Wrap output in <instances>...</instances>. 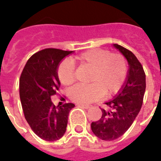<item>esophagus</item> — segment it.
Returning a JSON list of instances; mask_svg holds the SVG:
<instances>
[{
  "label": "esophagus",
  "instance_id": "1",
  "mask_svg": "<svg viewBox=\"0 0 161 161\" xmlns=\"http://www.w3.org/2000/svg\"><path fill=\"white\" fill-rule=\"evenodd\" d=\"M78 106L83 107V108H85V109H88V108H90V106L87 105V104H82V103H78Z\"/></svg>",
  "mask_w": 161,
  "mask_h": 161
}]
</instances>
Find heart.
I'll return each instance as SVG.
<instances>
[{
    "mask_svg": "<svg viewBox=\"0 0 161 161\" xmlns=\"http://www.w3.org/2000/svg\"><path fill=\"white\" fill-rule=\"evenodd\" d=\"M73 63L91 70L88 85H76L70 88L69 97L73 101L88 104L101 98L103 92L112 95L119 90L127 77L128 67L125 58L120 54H110L107 50L92 49L70 60L63 61L58 70L59 80L63 85L74 82Z\"/></svg>",
    "mask_w": 161,
    "mask_h": 161,
    "instance_id": "obj_1",
    "label": "heart"
}]
</instances>
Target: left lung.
Here are the masks:
<instances>
[{
    "instance_id": "8db88e82",
    "label": "left lung",
    "mask_w": 161,
    "mask_h": 161,
    "mask_svg": "<svg viewBox=\"0 0 161 161\" xmlns=\"http://www.w3.org/2000/svg\"><path fill=\"white\" fill-rule=\"evenodd\" d=\"M113 46L127 60V77L118 93L105 103L109 109H101L100 119L91 124V130L97 137L109 141L122 136L131 126L140 111L146 87L145 73L135 54L118 44Z\"/></svg>"
}]
</instances>
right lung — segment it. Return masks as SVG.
<instances>
[{"instance_id":"1","label":"right lung","mask_w":161,"mask_h":161,"mask_svg":"<svg viewBox=\"0 0 161 161\" xmlns=\"http://www.w3.org/2000/svg\"><path fill=\"white\" fill-rule=\"evenodd\" d=\"M73 51L47 48L33 54L26 62L20 78V98L26 121L38 137L55 141L63 137L68 114L74 104L56 107L51 97L61 83L58 69L61 62Z\"/></svg>"}]
</instances>
